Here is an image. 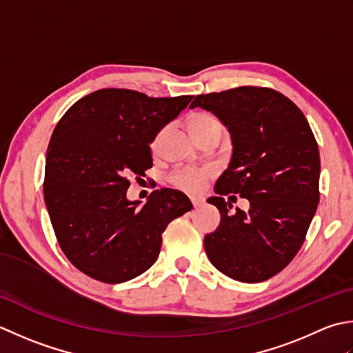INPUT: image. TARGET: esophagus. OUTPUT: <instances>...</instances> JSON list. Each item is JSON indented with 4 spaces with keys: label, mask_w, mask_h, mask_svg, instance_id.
Here are the masks:
<instances>
[{
    "label": "esophagus",
    "mask_w": 353,
    "mask_h": 353,
    "mask_svg": "<svg viewBox=\"0 0 353 353\" xmlns=\"http://www.w3.org/2000/svg\"><path fill=\"white\" fill-rule=\"evenodd\" d=\"M190 201H192L193 207H201V205L204 204V198L203 196H192Z\"/></svg>",
    "instance_id": "34e87169"
}]
</instances>
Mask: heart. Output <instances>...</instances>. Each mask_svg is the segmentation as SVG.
<instances>
[{
    "instance_id": "heart-1",
    "label": "heart",
    "mask_w": 353,
    "mask_h": 353,
    "mask_svg": "<svg viewBox=\"0 0 353 353\" xmlns=\"http://www.w3.org/2000/svg\"><path fill=\"white\" fill-rule=\"evenodd\" d=\"M189 128L192 134L203 132V131H207V129H221L222 131L219 120L214 116H212L210 112L192 114V117L189 120ZM157 141L158 139L155 140V143ZM212 175H213V169L208 166L207 168H181L170 175V183L175 187H178V189L195 193V192L203 190L205 179L210 178Z\"/></svg>"
}]
</instances>
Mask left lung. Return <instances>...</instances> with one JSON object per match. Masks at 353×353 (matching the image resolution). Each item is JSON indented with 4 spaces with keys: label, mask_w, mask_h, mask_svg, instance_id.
I'll list each match as a JSON object with an SVG mask.
<instances>
[{
    "label": "left lung",
    "mask_w": 353,
    "mask_h": 353,
    "mask_svg": "<svg viewBox=\"0 0 353 353\" xmlns=\"http://www.w3.org/2000/svg\"><path fill=\"white\" fill-rule=\"evenodd\" d=\"M190 108L216 116L232 135L233 154L214 185L221 222L204 237L210 262L245 283L263 282L297 254L317 212L320 154L306 117L280 92L257 86L199 94ZM237 192L250 210L223 196Z\"/></svg>",
    "instance_id": "8db88e82"
}]
</instances>
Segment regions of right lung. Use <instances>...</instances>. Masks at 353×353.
Returning a JSON list of instances; mask_svg holds the SVG:
<instances>
[{
    "label": "right lung",
    "mask_w": 353,
    "mask_h": 353,
    "mask_svg": "<svg viewBox=\"0 0 353 353\" xmlns=\"http://www.w3.org/2000/svg\"><path fill=\"white\" fill-rule=\"evenodd\" d=\"M193 96L148 97L105 88L82 97L56 125L46 157L44 201L57 242L77 270L121 283L152 267L168 224L192 203L160 189L129 201V175L152 168L150 143Z\"/></svg>",
    "instance_id": "1"
}]
</instances>
